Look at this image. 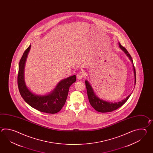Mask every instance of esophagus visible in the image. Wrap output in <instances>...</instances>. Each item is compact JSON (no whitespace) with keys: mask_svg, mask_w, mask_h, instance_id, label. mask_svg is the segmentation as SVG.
Here are the masks:
<instances>
[{"mask_svg":"<svg viewBox=\"0 0 153 153\" xmlns=\"http://www.w3.org/2000/svg\"><path fill=\"white\" fill-rule=\"evenodd\" d=\"M76 76H77V78H78V79H81L82 77L84 76V73L82 72H79Z\"/></svg>","mask_w":153,"mask_h":153,"instance_id":"34e87169","label":"esophagus"}]
</instances>
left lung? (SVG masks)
Returning a JSON list of instances; mask_svg holds the SVG:
<instances>
[{
    "label": "left lung",
    "mask_w": 153,
    "mask_h": 153,
    "mask_svg": "<svg viewBox=\"0 0 153 153\" xmlns=\"http://www.w3.org/2000/svg\"><path fill=\"white\" fill-rule=\"evenodd\" d=\"M119 46H120L121 49L124 51L125 53L129 57V59L131 61V62H132V63H133L132 57L130 55V53L127 51V50L125 49L124 46L121 45L120 43H119ZM133 67L134 78H135L134 83L136 84V70H135L134 66L133 65ZM85 85H86V90H87L88 98L89 102L91 104V106L94 108L96 111H97L98 112H101V113L111 112V111H115V110H117V108L120 107L123 104L126 103V102L128 100V99L129 98L131 94H130L128 97H126V99L123 100L121 102H119L113 103H111V102H108L107 101H103L102 100L100 99L99 98H98L94 94L92 88L87 80L85 81Z\"/></svg>",
    "instance_id": "1"
}]
</instances>
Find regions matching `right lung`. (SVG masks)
<instances>
[{
	"label": "right lung",
	"instance_id": "add662e5",
	"mask_svg": "<svg viewBox=\"0 0 153 153\" xmlns=\"http://www.w3.org/2000/svg\"><path fill=\"white\" fill-rule=\"evenodd\" d=\"M31 45L26 49L20 59L17 75V84L20 94L26 103L38 111L49 114H55L65 105L70 86L76 81V76L72 75L59 82L55 90L45 96H38L26 87L24 80V68L27 55Z\"/></svg>",
	"mask_w": 153,
	"mask_h": 153
}]
</instances>
